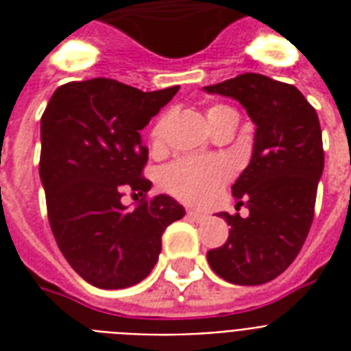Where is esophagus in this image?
I'll return each instance as SVG.
<instances>
[{"mask_svg":"<svg viewBox=\"0 0 351 351\" xmlns=\"http://www.w3.org/2000/svg\"><path fill=\"white\" fill-rule=\"evenodd\" d=\"M187 217H189L191 220H195V222H204V220L208 219L206 215L198 213V211H187Z\"/></svg>","mask_w":351,"mask_h":351,"instance_id":"34e87169","label":"esophagus"}]
</instances>
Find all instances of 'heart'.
Wrapping results in <instances>:
<instances>
[{
    "label": "heart",
    "instance_id": "heart-1",
    "mask_svg": "<svg viewBox=\"0 0 351 351\" xmlns=\"http://www.w3.org/2000/svg\"><path fill=\"white\" fill-rule=\"evenodd\" d=\"M234 112L231 107L213 104L208 107L206 117L213 127L220 118ZM165 117H160L151 129L153 142H160L164 132ZM233 175V167L226 158H178L162 171L160 182L165 191L184 202L204 206L213 200L224 184Z\"/></svg>",
    "mask_w": 351,
    "mask_h": 351
}]
</instances>
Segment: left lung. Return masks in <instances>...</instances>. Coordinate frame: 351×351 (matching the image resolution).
I'll use <instances>...</instances> for the list:
<instances>
[{
	"label": "left lung",
	"instance_id": "8db88e82",
	"mask_svg": "<svg viewBox=\"0 0 351 351\" xmlns=\"http://www.w3.org/2000/svg\"><path fill=\"white\" fill-rule=\"evenodd\" d=\"M206 90L239 100L256 125L250 165L231 187L250 217L219 215L230 237L208 251V262L231 284H266L286 271L310 233L324 169L319 117L297 87L264 74H239Z\"/></svg>",
	"mask_w": 351,
	"mask_h": 351
}]
</instances>
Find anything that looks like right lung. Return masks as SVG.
Here are the masks:
<instances>
[{"instance_id":"obj_1","label":"right lung","mask_w":351,"mask_h":351,"mask_svg":"<svg viewBox=\"0 0 351 351\" xmlns=\"http://www.w3.org/2000/svg\"><path fill=\"white\" fill-rule=\"evenodd\" d=\"M153 93L111 78L69 82L41 117L40 176L56 244L80 277L121 289L147 277L165 228L186 211L167 195L147 198L149 149L140 131L178 93ZM127 191L143 197L132 210Z\"/></svg>"}]
</instances>
